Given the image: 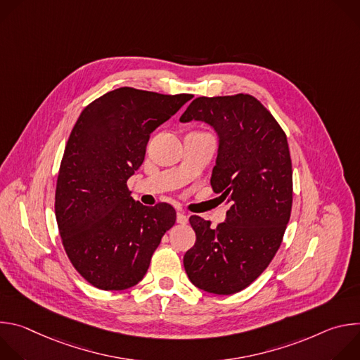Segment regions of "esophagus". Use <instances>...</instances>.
<instances>
[{
    "label": "esophagus",
    "mask_w": 360,
    "mask_h": 360,
    "mask_svg": "<svg viewBox=\"0 0 360 360\" xmlns=\"http://www.w3.org/2000/svg\"><path fill=\"white\" fill-rule=\"evenodd\" d=\"M176 222L181 225H185L188 222V217L184 212H178L176 214Z\"/></svg>",
    "instance_id": "obj_1"
}]
</instances>
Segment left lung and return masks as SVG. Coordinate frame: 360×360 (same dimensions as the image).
Here are the masks:
<instances>
[{"label": "left lung", "instance_id": "1", "mask_svg": "<svg viewBox=\"0 0 360 360\" xmlns=\"http://www.w3.org/2000/svg\"><path fill=\"white\" fill-rule=\"evenodd\" d=\"M210 125L218 135L211 185L229 205L225 222L191 217L196 242L184 256L189 281L215 295L249 286L278 252L292 210L288 139L272 114L246 94L199 96L179 118Z\"/></svg>", "mask_w": 360, "mask_h": 360}]
</instances>
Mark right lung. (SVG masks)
Instances as JSON below:
<instances>
[{
    "instance_id": "1",
    "label": "right lung",
    "mask_w": 360,
    "mask_h": 360,
    "mask_svg": "<svg viewBox=\"0 0 360 360\" xmlns=\"http://www.w3.org/2000/svg\"><path fill=\"white\" fill-rule=\"evenodd\" d=\"M192 98L122 86L81 112L68 138L56 191V217L74 268L102 290L128 289L176 221L168 203L145 207L127 181L145 158L150 134Z\"/></svg>"
}]
</instances>
